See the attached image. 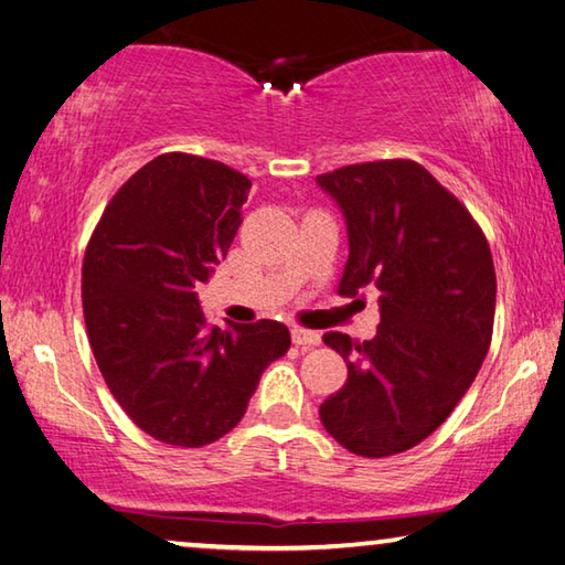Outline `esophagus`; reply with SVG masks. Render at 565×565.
I'll return each instance as SVG.
<instances>
[{
	"label": "esophagus",
	"mask_w": 565,
	"mask_h": 565,
	"mask_svg": "<svg viewBox=\"0 0 565 565\" xmlns=\"http://www.w3.org/2000/svg\"><path fill=\"white\" fill-rule=\"evenodd\" d=\"M291 339H294L296 347L311 349V347H319V343H321V333H319V331H311V329L294 327V329H291Z\"/></svg>",
	"instance_id": "esophagus-1"
}]
</instances>
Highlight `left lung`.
I'll use <instances>...</instances> for the list:
<instances>
[{
	"label": "left lung",
	"mask_w": 565,
	"mask_h": 565,
	"mask_svg": "<svg viewBox=\"0 0 565 565\" xmlns=\"http://www.w3.org/2000/svg\"><path fill=\"white\" fill-rule=\"evenodd\" d=\"M349 234L341 296L376 286V337L329 331L349 379L319 408L351 454L384 458L431 436L463 398L491 347L495 271L466 206L408 159L366 161L317 177Z\"/></svg>",
	"instance_id": "1"
}]
</instances>
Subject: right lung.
<instances>
[{
    "mask_svg": "<svg viewBox=\"0 0 565 565\" xmlns=\"http://www.w3.org/2000/svg\"><path fill=\"white\" fill-rule=\"evenodd\" d=\"M248 189L218 161L161 154L114 194L84 254L94 359L127 416L161 444L199 448L232 431L291 347L271 319L214 327L194 291L226 259Z\"/></svg>",
    "mask_w": 565,
    "mask_h": 565,
    "instance_id": "add662e5",
    "label": "right lung"
}]
</instances>
